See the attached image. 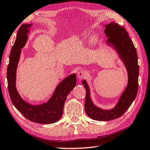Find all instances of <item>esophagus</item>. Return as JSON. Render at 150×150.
Segmentation results:
<instances>
[{"instance_id": "esophagus-1", "label": "esophagus", "mask_w": 150, "mask_h": 150, "mask_svg": "<svg viewBox=\"0 0 150 150\" xmlns=\"http://www.w3.org/2000/svg\"><path fill=\"white\" fill-rule=\"evenodd\" d=\"M85 75H86V72L85 71H79L78 72V78L79 79H81L83 78H84Z\"/></svg>"}]
</instances>
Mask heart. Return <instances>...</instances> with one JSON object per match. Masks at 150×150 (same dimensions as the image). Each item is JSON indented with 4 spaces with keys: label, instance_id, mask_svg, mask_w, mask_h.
Returning a JSON list of instances; mask_svg holds the SVG:
<instances>
[{
    "label": "heart",
    "instance_id": "b5f03b06",
    "mask_svg": "<svg viewBox=\"0 0 150 150\" xmlns=\"http://www.w3.org/2000/svg\"><path fill=\"white\" fill-rule=\"evenodd\" d=\"M83 38H85V37H83ZM95 40H96L95 37H92V38H91V41H92L93 42H94Z\"/></svg>",
    "mask_w": 150,
    "mask_h": 150
}]
</instances>
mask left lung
Wrapping results in <instances>:
<instances>
[{
    "mask_svg": "<svg viewBox=\"0 0 150 150\" xmlns=\"http://www.w3.org/2000/svg\"><path fill=\"white\" fill-rule=\"evenodd\" d=\"M106 43L112 47L126 67L128 82L126 88L118 99L114 108L103 109L94 104L90 95V88L85 79L82 84L86 90L85 110L91 118L98 121H109L123 115L137 96L139 87V67L137 50L126 29L114 22L105 25Z\"/></svg>",
    "mask_w": 150,
    "mask_h": 150,
    "instance_id": "obj_1",
    "label": "left lung"
}]
</instances>
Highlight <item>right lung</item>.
Wrapping results in <instances>:
<instances>
[{
    "mask_svg": "<svg viewBox=\"0 0 150 150\" xmlns=\"http://www.w3.org/2000/svg\"><path fill=\"white\" fill-rule=\"evenodd\" d=\"M32 26V24H22L11 48L7 69L8 92L13 105L24 117L36 123L53 124L62 117L67 97L76 86V76L72 74L63 79L57 85L52 96L47 102L35 105L23 100L16 88V71L21 49L28 41V34Z\"/></svg>",
    "mask_w": 150,
    "mask_h": 150,
    "instance_id": "add662e5",
    "label": "right lung"
}]
</instances>
